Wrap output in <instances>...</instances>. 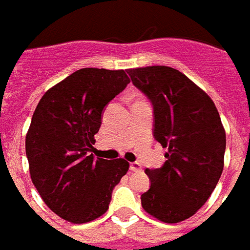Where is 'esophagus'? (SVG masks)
Wrapping results in <instances>:
<instances>
[{"label": "esophagus", "instance_id": "obj_1", "mask_svg": "<svg viewBox=\"0 0 250 250\" xmlns=\"http://www.w3.org/2000/svg\"><path fill=\"white\" fill-rule=\"evenodd\" d=\"M129 169L133 172L141 171V164L137 163V162H133V163H129Z\"/></svg>", "mask_w": 250, "mask_h": 250}]
</instances>
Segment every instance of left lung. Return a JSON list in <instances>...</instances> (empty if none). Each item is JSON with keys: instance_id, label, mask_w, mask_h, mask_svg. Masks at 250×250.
Returning a JSON list of instances; mask_svg holds the SVG:
<instances>
[{"instance_id": "8db88e82", "label": "left lung", "mask_w": 250, "mask_h": 250, "mask_svg": "<svg viewBox=\"0 0 250 250\" xmlns=\"http://www.w3.org/2000/svg\"><path fill=\"white\" fill-rule=\"evenodd\" d=\"M154 107V139L167 149L166 163L146 169L151 185L141 195L150 216L177 224L208 200L224 171L226 133L216 105L204 91L169 66L127 70Z\"/></svg>"}]
</instances>
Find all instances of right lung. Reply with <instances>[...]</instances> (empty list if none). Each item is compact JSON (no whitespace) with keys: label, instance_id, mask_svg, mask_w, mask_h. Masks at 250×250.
Here are the masks:
<instances>
[{"label":"right lung","instance_id":"right-lung-1","mask_svg":"<svg viewBox=\"0 0 250 250\" xmlns=\"http://www.w3.org/2000/svg\"><path fill=\"white\" fill-rule=\"evenodd\" d=\"M129 83L125 70L83 68L44 93L25 137L32 182L46 206L72 224H86L109 209L127 160L90 154L105 105Z\"/></svg>","mask_w":250,"mask_h":250}]
</instances>
